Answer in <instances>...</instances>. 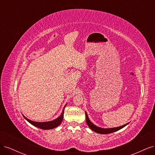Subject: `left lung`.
<instances>
[{"label": "left lung", "instance_id": "8db88e82", "mask_svg": "<svg viewBox=\"0 0 155 155\" xmlns=\"http://www.w3.org/2000/svg\"><path fill=\"white\" fill-rule=\"evenodd\" d=\"M85 115H86V121H87V124L88 126L90 127V129L91 130H92L93 131H94V132H96L97 133H99V134H109V133H114V132H116V131H117V130H119L121 129L124 128V127H125L127 125L129 124V123H127L124 125L117 127H113V128H101V127H100L96 126V125L94 124L92 121H91L86 112H85Z\"/></svg>", "mask_w": 155, "mask_h": 155}]
</instances>
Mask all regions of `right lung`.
<instances>
[{
	"instance_id": "add662e5",
	"label": "right lung",
	"mask_w": 155,
	"mask_h": 155,
	"mask_svg": "<svg viewBox=\"0 0 155 155\" xmlns=\"http://www.w3.org/2000/svg\"><path fill=\"white\" fill-rule=\"evenodd\" d=\"M67 105V104L64 106L63 111L61 112V115L59 117H58L56 119H55L54 120H51V121H43V122H38V121H32L31 120H29L28 118H26V117L23 114H22V116H24V118L28 121L30 124H31L32 125L36 127H38V128L42 129H45V130L52 129L57 127H58L61 124V121L63 118V116H64V108L66 107Z\"/></svg>"
}]
</instances>
